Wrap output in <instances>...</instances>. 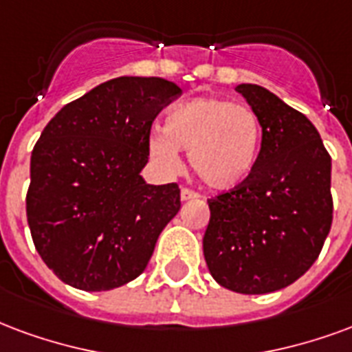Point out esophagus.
<instances>
[{
  "instance_id": "34e87169",
  "label": "esophagus",
  "mask_w": 352,
  "mask_h": 352,
  "mask_svg": "<svg viewBox=\"0 0 352 352\" xmlns=\"http://www.w3.org/2000/svg\"><path fill=\"white\" fill-rule=\"evenodd\" d=\"M197 197H199V194H197V192H194V190L181 188V199H183V201H190V199H197Z\"/></svg>"
}]
</instances>
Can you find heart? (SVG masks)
I'll return each instance as SVG.
<instances>
[{"mask_svg":"<svg viewBox=\"0 0 352 352\" xmlns=\"http://www.w3.org/2000/svg\"><path fill=\"white\" fill-rule=\"evenodd\" d=\"M259 121L254 111L228 98L199 96L177 104L164 130H153L147 142L158 166L175 171L179 149L188 151L190 166L209 188L229 190L242 184L256 168Z\"/></svg>","mask_w":352,"mask_h":352,"instance_id":"heart-1","label":"heart"}]
</instances>
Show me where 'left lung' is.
Masks as SVG:
<instances>
[{
  "instance_id": "8db88e82",
  "label": "left lung",
  "mask_w": 352,
  "mask_h": 352,
  "mask_svg": "<svg viewBox=\"0 0 352 352\" xmlns=\"http://www.w3.org/2000/svg\"><path fill=\"white\" fill-rule=\"evenodd\" d=\"M261 124L256 168L207 199L203 254L216 282L265 295L296 282L319 257L332 226V158L308 117L256 83L236 85Z\"/></svg>"
}]
</instances>
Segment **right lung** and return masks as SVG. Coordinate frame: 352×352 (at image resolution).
I'll use <instances>...</instances> for the list:
<instances>
[{
  "mask_svg": "<svg viewBox=\"0 0 352 352\" xmlns=\"http://www.w3.org/2000/svg\"><path fill=\"white\" fill-rule=\"evenodd\" d=\"M183 91L164 78L121 76L72 100L31 153L25 212L38 256L61 282L110 291L149 263L181 209L179 184H147L155 117Z\"/></svg>",
  "mask_w": 352,
  "mask_h": 352,
  "instance_id": "1",
  "label": "right lung"
}]
</instances>
